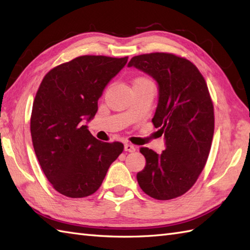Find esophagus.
<instances>
[{"instance_id": "obj_1", "label": "esophagus", "mask_w": 250, "mask_h": 250, "mask_svg": "<svg viewBox=\"0 0 250 250\" xmlns=\"http://www.w3.org/2000/svg\"><path fill=\"white\" fill-rule=\"evenodd\" d=\"M125 150L129 151V152H134L135 151V147L131 144H125Z\"/></svg>"}]
</instances>
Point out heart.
<instances>
[{"label": "heart", "instance_id": "obj_1", "mask_svg": "<svg viewBox=\"0 0 250 250\" xmlns=\"http://www.w3.org/2000/svg\"><path fill=\"white\" fill-rule=\"evenodd\" d=\"M141 79H144V78H141Z\"/></svg>", "mask_w": 250, "mask_h": 250}]
</instances>
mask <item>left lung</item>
<instances>
[{
	"label": "left lung",
	"mask_w": 250,
	"mask_h": 250,
	"mask_svg": "<svg viewBox=\"0 0 250 250\" xmlns=\"http://www.w3.org/2000/svg\"><path fill=\"white\" fill-rule=\"evenodd\" d=\"M128 66L157 82L158 105L151 121L166 140L161 155L140 149L146 166L137 173V183L153 199L177 198L194 185L209 155L215 118L208 88L193 63L172 54L135 56Z\"/></svg>",
	"instance_id": "1"
}]
</instances>
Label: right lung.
Instances as JSON below:
<instances>
[{
  "instance_id": "right-lung-1",
  "label": "right lung",
  "mask_w": 250,
  "mask_h": 250,
  "mask_svg": "<svg viewBox=\"0 0 250 250\" xmlns=\"http://www.w3.org/2000/svg\"><path fill=\"white\" fill-rule=\"evenodd\" d=\"M128 57L82 56L46 74L31 115V136L40 166L58 192L84 198L102 185L110 164L124 150L119 142L104 143L90 133L105 87Z\"/></svg>"
}]
</instances>
